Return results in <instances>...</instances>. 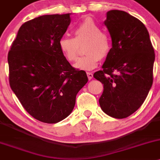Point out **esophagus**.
<instances>
[{
	"mask_svg": "<svg viewBox=\"0 0 160 160\" xmlns=\"http://www.w3.org/2000/svg\"><path fill=\"white\" fill-rule=\"evenodd\" d=\"M87 75H88V78L89 80L92 79L93 78V74L92 72H87Z\"/></svg>",
	"mask_w": 160,
	"mask_h": 160,
	"instance_id": "34e87169",
	"label": "esophagus"
}]
</instances>
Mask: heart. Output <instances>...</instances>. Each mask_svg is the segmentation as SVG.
Instances as JSON below:
<instances>
[{
	"label": "heart",
	"mask_w": 160,
	"mask_h": 160,
	"mask_svg": "<svg viewBox=\"0 0 160 160\" xmlns=\"http://www.w3.org/2000/svg\"><path fill=\"white\" fill-rule=\"evenodd\" d=\"M75 38L62 37L59 46L64 57L69 62L76 59L78 45L87 41L84 52L86 55L77 60L75 67L89 71L96 68L100 59L107 57L111 49V39L102 32L98 25L90 18L84 19L74 30Z\"/></svg>",
	"instance_id": "heart-1"
}]
</instances>
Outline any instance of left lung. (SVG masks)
Segmentation results:
<instances>
[{"label": "left lung", "mask_w": 160, "mask_h": 160, "mask_svg": "<svg viewBox=\"0 0 160 160\" xmlns=\"http://www.w3.org/2000/svg\"><path fill=\"white\" fill-rule=\"evenodd\" d=\"M112 47L94 78L104 84L101 108L112 118H126L140 108L153 80L155 53L145 25L127 12L112 10L104 21Z\"/></svg>", "instance_id": "8db88e82"}]
</instances>
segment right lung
I'll list each match as a JSON object with an SVG mask.
<instances>
[{
	"instance_id": "right-lung-1",
	"label": "right lung",
	"mask_w": 160,
	"mask_h": 160,
	"mask_svg": "<svg viewBox=\"0 0 160 160\" xmlns=\"http://www.w3.org/2000/svg\"><path fill=\"white\" fill-rule=\"evenodd\" d=\"M70 15H43L26 22L8 52L12 91L26 111L43 123H58L71 114L77 94L88 80L59 49Z\"/></svg>"
}]
</instances>
